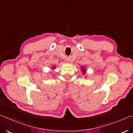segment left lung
Segmentation results:
<instances>
[{
	"label": "left lung",
	"mask_w": 133,
	"mask_h": 133,
	"mask_svg": "<svg viewBox=\"0 0 133 133\" xmlns=\"http://www.w3.org/2000/svg\"><path fill=\"white\" fill-rule=\"evenodd\" d=\"M81 70H82V72H83V74H85L86 73V70H85V68L84 67H81Z\"/></svg>",
	"instance_id": "1"
}]
</instances>
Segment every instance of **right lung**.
Masks as SVG:
<instances>
[{
  "mask_svg": "<svg viewBox=\"0 0 133 133\" xmlns=\"http://www.w3.org/2000/svg\"><path fill=\"white\" fill-rule=\"evenodd\" d=\"M55 67H56L55 66V67H53V68H52V69H53V70H54V69H55Z\"/></svg>",
  "mask_w": 133,
  "mask_h": 133,
  "instance_id": "right-lung-1",
  "label": "right lung"
}]
</instances>
